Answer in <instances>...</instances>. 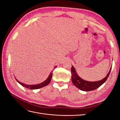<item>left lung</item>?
Instances as JSON below:
<instances>
[{
    "label": "left lung",
    "instance_id": "8db88e82",
    "mask_svg": "<svg viewBox=\"0 0 120 120\" xmlns=\"http://www.w3.org/2000/svg\"><path fill=\"white\" fill-rule=\"evenodd\" d=\"M111 68H111L110 70L106 77L101 80L98 82H88L83 80L78 76L75 71V68L72 66L71 68L72 82L77 88L83 90V91H90V90L97 89L106 81L109 76Z\"/></svg>",
    "mask_w": 120,
    "mask_h": 120
}]
</instances>
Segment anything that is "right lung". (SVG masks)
<instances>
[{"instance_id":"add662e5","label":"right lung","mask_w":120,"mask_h":120,"mask_svg":"<svg viewBox=\"0 0 120 120\" xmlns=\"http://www.w3.org/2000/svg\"><path fill=\"white\" fill-rule=\"evenodd\" d=\"M56 66L54 67V68H56ZM52 76V72H51V73L50 74L48 78L47 79L45 82H42L41 83H39V84L35 85H26V84H24V83L20 82H19V81L17 80L16 79V80L17 81V82H18L21 85H22L23 86L25 87V88H26L27 89H31V90H35V89H39V88H42V87H43V86H45L47 85H48L49 83V82H50V81H51Z\"/></svg>"}]
</instances>
